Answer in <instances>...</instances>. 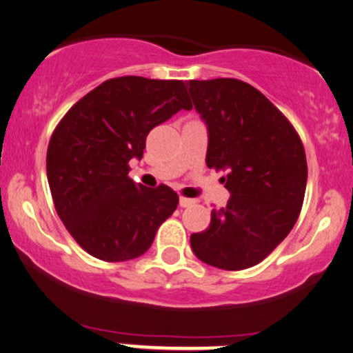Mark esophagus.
I'll use <instances>...</instances> for the list:
<instances>
[{
  "mask_svg": "<svg viewBox=\"0 0 353 353\" xmlns=\"http://www.w3.org/2000/svg\"><path fill=\"white\" fill-rule=\"evenodd\" d=\"M192 203H194L192 199H188V197H181V199H179V205L182 207V209H184V207L192 205Z\"/></svg>",
  "mask_w": 353,
  "mask_h": 353,
  "instance_id": "34e87169",
  "label": "esophagus"
}]
</instances>
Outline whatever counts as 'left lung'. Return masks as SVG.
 <instances>
[{"label":"left lung","mask_w":353,"mask_h":353,"mask_svg":"<svg viewBox=\"0 0 353 353\" xmlns=\"http://www.w3.org/2000/svg\"><path fill=\"white\" fill-rule=\"evenodd\" d=\"M207 126L205 163L222 169L227 205L190 235L199 260L239 271L258 265L290 235L303 207L307 163L298 133L260 90L236 79L189 80Z\"/></svg>","instance_id":"8db88e82"}]
</instances>
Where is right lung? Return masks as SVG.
Listing matches in <instances>:
<instances>
[{"mask_svg": "<svg viewBox=\"0 0 353 353\" xmlns=\"http://www.w3.org/2000/svg\"><path fill=\"white\" fill-rule=\"evenodd\" d=\"M181 110H192L181 80L118 77L79 100L48 148V181L55 210L92 256L128 261L150 250L179 197L168 185L148 189L128 177L146 136Z\"/></svg>", "mask_w": 353, "mask_h": 353, "instance_id": "obj_1", "label": "right lung"}]
</instances>
